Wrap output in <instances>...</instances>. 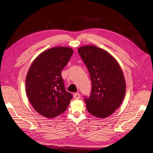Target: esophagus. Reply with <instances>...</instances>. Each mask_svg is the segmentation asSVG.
I'll list each match as a JSON object with an SVG mask.
<instances>
[{
  "label": "esophagus",
  "instance_id": "obj_1",
  "mask_svg": "<svg viewBox=\"0 0 153 153\" xmlns=\"http://www.w3.org/2000/svg\"><path fill=\"white\" fill-rule=\"evenodd\" d=\"M80 98H81L80 93H75L74 94V99L78 100V99H79Z\"/></svg>",
  "mask_w": 153,
  "mask_h": 153
}]
</instances>
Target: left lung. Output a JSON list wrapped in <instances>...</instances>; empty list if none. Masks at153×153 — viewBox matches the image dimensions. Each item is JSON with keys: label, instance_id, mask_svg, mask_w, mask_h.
Listing matches in <instances>:
<instances>
[{"label": "left lung", "instance_id": "left-lung-1", "mask_svg": "<svg viewBox=\"0 0 153 153\" xmlns=\"http://www.w3.org/2000/svg\"><path fill=\"white\" fill-rule=\"evenodd\" d=\"M89 71L92 84L90 97L85 98L88 111L97 117H109L124 99L126 82L119 63L107 51L95 45L78 48Z\"/></svg>", "mask_w": 153, "mask_h": 153}]
</instances>
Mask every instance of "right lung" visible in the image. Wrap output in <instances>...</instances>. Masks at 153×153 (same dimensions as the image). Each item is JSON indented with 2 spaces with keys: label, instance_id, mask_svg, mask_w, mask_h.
<instances>
[{
  "label": "right lung",
  "instance_id": "1",
  "mask_svg": "<svg viewBox=\"0 0 153 153\" xmlns=\"http://www.w3.org/2000/svg\"><path fill=\"white\" fill-rule=\"evenodd\" d=\"M73 53L68 47L51 48L39 54L29 68L27 95L33 109L44 117L51 119L62 114L73 97L65 90L61 76Z\"/></svg>",
  "mask_w": 153,
  "mask_h": 153
}]
</instances>
